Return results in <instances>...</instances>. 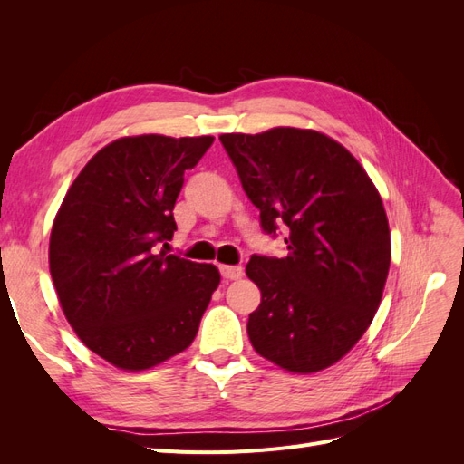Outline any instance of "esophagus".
<instances>
[{"label": "esophagus", "instance_id": "34e87169", "mask_svg": "<svg viewBox=\"0 0 464 464\" xmlns=\"http://www.w3.org/2000/svg\"><path fill=\"white\" fill-rule=\"evenodd\" d=\"M220 275L228 280H237L242 278L244 269L240 265H220Z\"/></svg>", "mask_w": 464, "mask_h": 464}]
</instances>
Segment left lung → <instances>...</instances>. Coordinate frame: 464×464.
Returning <instances> with one entry per match:
<instances>
[{
    "instance_id": "obj_1",
    "label": "left lung",
    "mask_w": 464,
    "mask_h": 464,
    "mask_svg": "<svg viewBox=\"0 0 464 464\" xmlns=\"http://www.w3.org/2000/svg\"><path fill=\"white\" fill-rule=\"evenodd\" d=\"M220 143L263 232L286 234V257L254 254L246 266L261 290L249 341L283 370H325L360 341L382 302L391 263L383 201L353 154L319 131L224 133Z\"/></svg>"
}]
</instances>
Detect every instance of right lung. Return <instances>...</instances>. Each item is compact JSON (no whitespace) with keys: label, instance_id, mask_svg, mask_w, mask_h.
<instances>
[{"label":"right lung","instance_id":"obj_1","mask_svg":"<svg viewBox=\"0 0 464 464\" xmlns=\"http://www.w3.org/2000/svg\"><path fill=\"white\" fill-rule=\"evenodd\" d=\"M215 137H121L98 150L65 193L50 234L62 310L94 354L141 372L193 343L220 283L215 265L157 254L172 240L184 172Z\"/></svg>","mask_w":464,"mask_h":464}]
</instances>
